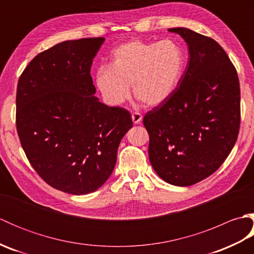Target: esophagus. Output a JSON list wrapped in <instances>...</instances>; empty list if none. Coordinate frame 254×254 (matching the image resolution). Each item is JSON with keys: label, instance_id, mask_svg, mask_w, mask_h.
Wrapping results in <instances>:
<instances>
[{"label": "esophagus", "instance_id": "1", "mask_svg": "<svg viewBox=\"0 0 254 254\" xmlns=\"http://www.w3.org/2000/svg\"><path fill=\"white\" fill-rule=\"evenodd\" d=\"M142 119H143V117H142V115H141V113H139V112H133V113H132V120H133V123H134V124L141 123Z\"/></svg>", "mask_w": 254, "mask_h": 254}]
</instances>
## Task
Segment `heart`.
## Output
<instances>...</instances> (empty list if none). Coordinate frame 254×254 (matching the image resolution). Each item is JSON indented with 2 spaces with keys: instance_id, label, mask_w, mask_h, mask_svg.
Masks as SVG:
<instances>
[{
  "instance_id": "b5f03b06",
  "label": "heart",
  "mask_w": 254,
  "mask_h": 254,
  "mask_svg": "<svg viewBox=\"0 0 254 254\" xmlns=\"http://www.w3.org/2000/svg\"><path fill=\"white\" fill-rule=\"evenodd\" d=\"M186 67V53L172 39L131 40L111 53L109 66L96 73V85L110 105H121L133 94L144 105L158 106L175 93Z\"/></svg>"
}]
</instances>
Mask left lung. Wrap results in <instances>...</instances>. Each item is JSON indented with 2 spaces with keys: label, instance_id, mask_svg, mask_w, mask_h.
Returning a JSON list of instances; mask_svg holds the SVG:
<instances>
[{
  "label": "left lung",
  "instance_id": "8db88e82",
  "mask_svg": "<svg viewBox=\"0 0 254 254\" xmlns=\"http://www.w3.org/2000/svg\"><path fill=\"white\" fill-rule=\"evenodd\" d=\"M179 34L189 63L175 93L143 119L154 170L170 185L189 187L216 171L228 157L240 127L238 74L212 38L191 29Z\"/></svg>",
  "mask_w": 254,
  "mask_h": 254
}]
</instances>
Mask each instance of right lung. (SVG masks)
I'll return each mask as SVG.
<instances>
[{
	"label": "right lung",
	"mask_w": 254,
	"mask_h": 254,
	"mask_svg": "<svg viewBox=\"0 0 254 254\" xmlns=\"http://www.w3.org/2000/svg\"><path fill=\"white\" fill-rule=\"evenodd\" d=\"M105 38L67 40L39 53L21 73L16 127L30 165L57 190L96 191L116 166L133 127L130 112L101 104L90 67Z\"/></svg>",
	"instance_id": "obj_1"
}]
</instances>
